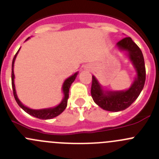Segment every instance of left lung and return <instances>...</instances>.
Masks as SVG:
<instances>
[{"instance_id": "1", "label": "left lung", "mask_w": 159, "mask_h": 159, "mask_svg": "<svg viewBox=\"0 0 159 159\" xmlns=\"http://www.w3.org/2000/svg\"><path fill=\"white\" fill-rule=\"evenodd\" d=\"M117 48L125 52L135 70L136 76L126 90L111 91L105 89L95 76L92 75L91 94L93 100L102 109L121 111L128 108L137 99L145 82V67L143 54L131 38H125L116 44Z\"/></svg>"}]
</instances>
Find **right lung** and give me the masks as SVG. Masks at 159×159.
<instances>
[{
  "label": "right lung",
  "mask_w": 159,
  "mask_h": 159,
  "mask_svg": "<svg viewBox=\"0 0 159 159\" xmlns=\"http://www.w3.org/2000/svg\"><path fill=\"white\" fill-rule=\"evenodd\" d=\"M30 38H27L25 40V41H28ZM19 48L17 52L16 53V54L14 55V59H13L12 61V72H11V83H12V89H13V93H14V98H15L16 102H17V105L20 107L25 112H27L28 114H29L30 115L35 117V118H40V119H51L53 118H55L57 115H59L60 114H61L62 112L65 111L67 105H68V99L69 97V89L70 85H71L72 83L74 82V81L76 78L77 75H78V71L75 72L74 75H72L71 76H70L69 78H67L65 81H64L63 84H62V92H63L64 97L62 98L61 102H60V104H58L57 105H56L55 107H51V108H42V109H32V108H28V107L25 106L20 100H19L18 97L17 95V92H16L15 89V84H14V61H15V59L17 57V54H18Z\"/></svg>",
  "instance_id": "1"
}]
</instances>
